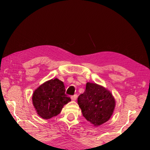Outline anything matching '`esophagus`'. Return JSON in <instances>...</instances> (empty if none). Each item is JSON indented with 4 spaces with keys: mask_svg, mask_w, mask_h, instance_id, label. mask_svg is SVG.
<instances>
[{
    "mask_svg": "<svg viewBox=\"0 0 150 150\" xmlns=\"http://www.w3.org/2000/svg\"><path fill=\"white\" fill-rule=\"evenodd\" d=\"M71 98L72 100H76L77 98V95H74L73 96H72Z\"/></svg>",
    "mask_w": 150,
    "mask_h": 150,
    "instance_id": "esophagus-1",
    "label": "esophagus"
}]
</instances>
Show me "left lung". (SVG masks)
<instances>
[{"mask_svg":"<svg viewBox=\"0 0 150 150\" xmlns=\"http://www.w3.org/2000/svg\"><path fill=\"white\" fill-rule=\"evenodd\" d=\"M78 105L87 121L95 126L105 123L112 115L116 101L107 88L88 82L85 92L79 96Z\"/></svg>","mask_w":150,"mask_h":150,"instance_id":"left-lung-1","label":"left lung"}]
</instances>
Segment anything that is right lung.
<instances>
[{
  "label": "right lung",
  "mask_w": 150,
  "mask_h": 150,
  "mask_svg": "<svg viewBox=\"0 0 150 150\" xmlns=\"http://www.w3.org/2000/svg\"><path fill=\"white\" fill-rule=\"evenodd\" d=\"M65 92L64 84L57 78L40 85L34 91L32 98L38 115L44 119H50L59 115L63 106L71 101Z\"/></svg>",
  "instance_id": "obj_1"
}]
</instances>
